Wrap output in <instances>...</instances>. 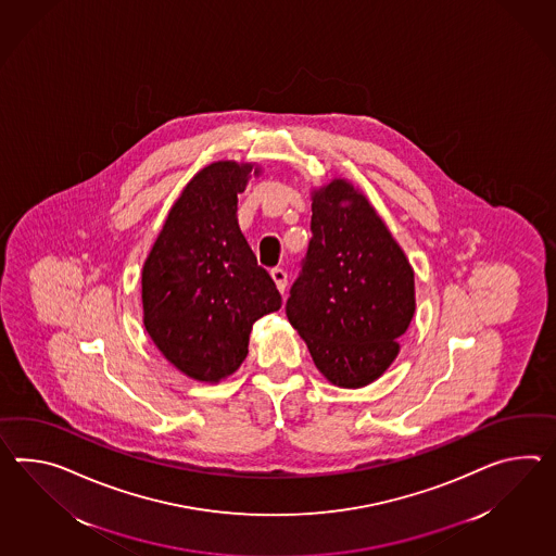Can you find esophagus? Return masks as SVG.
I'll use <instances>...</instances> for the list:
<instances>
[{"label":"esophagus","mask_w":556,"mask_h":556,"mask_svg":"<svg viewBox=\"0 0 556 556\" xmlns=\"http://www.w3.org/2000/svg\"><path fill=\"white\" fill-rule=\"evenodd\" d=\"M271 279L277 285V289L283 293L285 287H287V273L283 269H273Z\"/></svg>","instance_id":"34e87169"}]
</instances>
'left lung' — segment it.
<instances>
[{
    "label": "left lung",
    "instance_id": "left-lung-1",
    "mask_svg": "<svg viewBox=\"0 0 556 556\" xmlns=\"http://www.w3.org/2000/svg\"><path fill=\"white\" fill-rule=\"evenodd\" d=\"M312 241L287 317L315 367L364 388L392 366L416 312L414 269L364 192L333 178L312 192Z\"/></svg>",
    "mask_w": 556,
    "mask_h": 556
}]
</instances>
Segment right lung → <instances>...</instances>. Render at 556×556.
Segmentation results:
<instances>
[{
    "label": "right lung",
    "mask_w": 556,
    "mask_h": 556,
    "mask_svg": "<svg viewBox=\"0 0 556 556\" xmlns=\"http://www.w3.org/2000/svg\"><path fill=\"white\" fill-rule=\"evenodd\" d=\"M258 175L251 163L218 161L182 189L142 267L150 339L185 376L217 383L249 353L253 324L281 307L237 220V194Z\"/></svg>",
    "instance_id": "right-lung-1"
}]
</instances>
